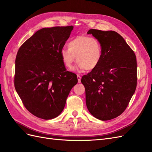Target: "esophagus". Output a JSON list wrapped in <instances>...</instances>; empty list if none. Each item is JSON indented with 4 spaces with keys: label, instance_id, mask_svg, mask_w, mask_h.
<instances>
[{
    "label": "esophagus",
    "instance_id": "1",
    "mask_svg": "<svg viewBox=\"0 0 152 152\" xmlns=\"http://www.w3.org/2000/svg\"><path fill=\"white\" fill-rule=\"evenodd\" d=\"M77 81H78V83H80L81 82V77L77 75Z\"/></svg>",
    "mask_w": 152,
    "mask_h": 152
}]
</instances>
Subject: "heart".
I'll list each match as a JSON object with an SVG mask.
<instances>
[{"instance_id":"obj_1","label":"heart","mask_w":152,"mask_h":152,"mask_svg":"<svg viewBox=\"0 0 152 152\" xmlns=\"http://www.w3.org/2000/svg\"><path fill=\"white\" fill-rule=\"evenodd\" d=\"M76 57H75V56ZM60 56L65 67L71 69L73 62L78 63L77 70L95 69L103 58V47L98 38L88 36H77L68 43V48L60 50Z\"/></svg>"}]
</instances>
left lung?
I'll return each mask as SVG.
<instances>
[{
  "instance_id": "left-lung-1",
  "label": "left lung",
  "mask_w": 152,
  "mask_h": 152,
  "mask_svg": "<svg viewBox=\"0 0 152 152\" xmlns=\"http://www.w3.org/2000/svg\"><path fill=\"white\" fill-rule=\"evenodd\" d=\"M102 42L103 58L95 69L81 78L89 112L102 121L117 118L125 110L137 86L135 54L124 38L114 31L92 29Z\"/></svg>"
}]
</instances>
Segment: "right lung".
<instances>
[{"label": "right lung", "instance_id": "obj_1", "mask_svg": "<svg viewBox=\"0 0 152 152\" xmlns=\"http://www.w3.org/2000/svg\"><path fill=\"white\" fill-rule=\"evenodd\" d=\"M73 28H42L18 50L15 87L26 109L39 118L50 119L59 115L77 83L76 75L66 71L60 56Z\"/></svg>", "mask_w": 152, "mask_h": 152}]
</instances>
